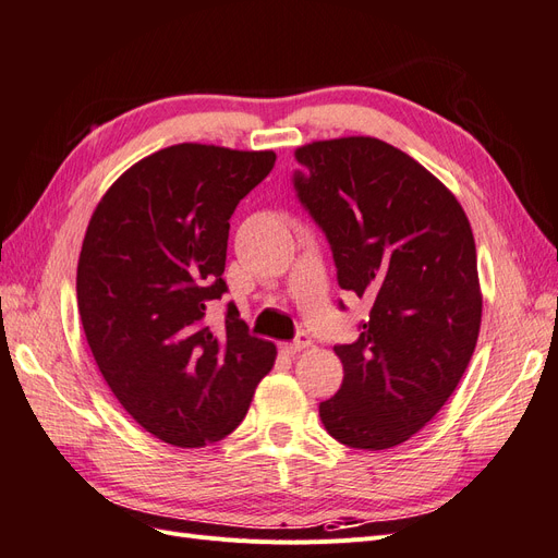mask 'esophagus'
<instances>
[{"instance_id": "1", "label": "esophagus", "mask_w": 558, "mask_h": 558, "mask_svg": "<svg viewBox=\"0 0 558 558\" xmlns=\"http://www.w3.org/2000/svg\"><path fill=\"white\" fill-rule=\"evenodd\" d=\"M311 347V337L306 332H299L294 341H284V344H280V351L288 353V355H294L299 351H304Z\"/></svg>"}]
</instances>
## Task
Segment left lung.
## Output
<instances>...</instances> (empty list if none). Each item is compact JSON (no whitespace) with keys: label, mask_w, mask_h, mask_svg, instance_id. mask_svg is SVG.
<instances>
[{"label":"left lung","mask_w":558,"mask_h":558,"mask_svg":"<svg viewBox=\"0 0 558 558\" xmlns=\"http://www.w3.org/2000/svg\"><path fill=\"white\" fill-rule=\"evenodd\" d=\"M294 157L296 197L330 242L339 288L373 302L359 339L335 347L344 381L320 420L349 448L387 450L432 422L474 355V233L446 185L379 138L313 141Z\"/></svg>","instance_id":"1"}]
</instances>
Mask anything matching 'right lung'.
Masks as SVG:
<instances>
[{
  "label": "right lung",
  "instance_id": "right-lung-1",
  "mask_svg": "<svg viewBox=\"0 0 558 558\" xmlns=\"http://www.w3.org/2000/svg\"><path fill=\"white\" fill-rule=\"evenodd\" d=\"M274 165V150L179 143L126 169L87 226L77 308L94 361L122 408L171 446L231 434L274 367V341L250 335L233 302L223 330L205 320L228 292V219Z\"/></svg>",
  "mask_w": 558,
  "mask_h": 558
}]
</instances>
